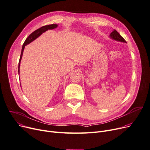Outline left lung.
Masks as SVG:
<instances>
[{
	"label": "left lung",
	"mask_w": 150,
	"mask_h": 150,
	"mask_svg": "<svg viewBox=\"0 0 150 150\" xmlns=\"http://www.w3.org/2000/svg\"><path fill=\"white\" fill-rule=\"evenodd\" d=\"M110 38L114 40L127 43V42L124 40V38L120 34H119L117 32V31H116L115 29H114L113 31L111 33V34H110Z\"/></svg>",
	"instance_id": "left-lung-1"
}]
</instances>
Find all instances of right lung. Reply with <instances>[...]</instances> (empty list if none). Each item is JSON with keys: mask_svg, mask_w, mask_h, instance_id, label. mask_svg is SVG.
<instances>
[{"mask_svg": "<svg viewBox=\"0 0 150 150\" xmlns=\"http://www.w3.org/2000/svg\"><path fill=\"white\" fill-rule=\"evenodd\" d=\"M58 27V25L57 24H52V25H46V26H42L41 28H40L39 29L35 30V31H34L33 33H31L30 34L28 38L26 39V40L25 41L23 46H22V52H21V57H20V59H19V62H18V75L20 74V66H21V59L23 56V52L24 51V49L25 46L28 45V44H29L30 43H31L32 42H33L34 40L36 38H37L39 36H40L43 33H44L45 32H46L47 30L50 29H54Z\"/></svg>", "mask_w": 150, "mask_h": 150, "instance_id": "right-lung-1", "label": "right lung"}]
</instances>
